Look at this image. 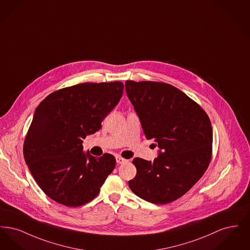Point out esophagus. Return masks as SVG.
I'll list each match as a JSON object with an SVG mask.
<instances>
[{"instance_id": "obj_1", "label": "esophagus", "mask_w": 250, "mask_h": 250, "mask_svg": "<svg viewBox=\"0 0 250 250\" xmlns=\"http://www.w3.org/2000/svg\"><path fill=\"white\" fill-rule=\"evenodd\" d=\"M127 161H128L127 159H125V158L122 157V156H119V155L116 156V162H117V164H124V163H126Z\"/></svg>"}]
</instances>
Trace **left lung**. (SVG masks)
Returning a JSON list of instances; mask_svg holds the SVG:
<instances>
[{
  "label": "left lung",
  "instance_id": "obj_1",
  "mask_svg": "<svg viewBox=\"0 0 250 250\" xmlns=\"http://www.w3.org/2000/svg\"><path fill=\"white\" fill-rule=\"evenodd\" d=\"M126 94L147 140L162 150L154 161L136 157L138 197L155 204L174 202L202 178L212 158L211 122L198 103L170 84L125 82Z\"/></svg>",
  "mask_w": 250,
  "mask_h": 250
}]
</instances>
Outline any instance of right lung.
I'll list each match as a JSON object with an SVG mask.
<instances>
[{"instance_id": "1", "label": "right lung", "mask_w": 250, "mask_h": 250, "mask_svg": "<svg viewBox=\"0 0 250 250\" xmlns=\"http://www.w3.org/2000/svg\"><path fill=\"white\" fill-rule=\"evenodd\" d=\"M123 91L120 82L77 84L51 93L36 107L24 141V159L54 202L68 207L91 202L114 169L113 155L84 154L83 140L101 128Z\"/></svg>"}]
</instances>
